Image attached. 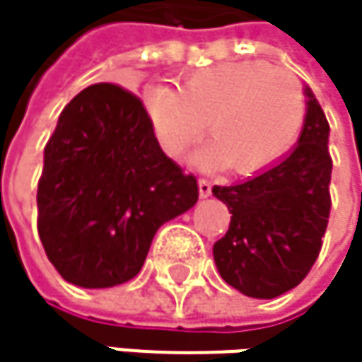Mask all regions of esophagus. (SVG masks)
<instances>
[{
  "mask_svg": "<svg viewBox=\"0 0 362 362\" xmlns=\"http://www.w3.org/2000/svg\"><path fill=\"white\" fill-rule=\"evenodd\" d=\"M209 194H211V182L201 178V180H199V197L205 199V197H209Z\"/></svg>",
  "mask_w": 362,
  "mask_h": 362,
  "instance_id": "obj_1",
  "label": "esophagus"
}]
</instances>
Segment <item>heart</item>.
<instances>
[{
    "label": "heart",
    "instance_id": "heart-1",
    "mask_svg": "<svg viewBox=\"0 0 362 362\" xmlns=\"http://www.w3.org/2000/svg\"><path fill=\"white\" fill-rule=\"evenodd\" d=\"M153 129L172 157L203 134L214 142L190 155L201 170L226 165L257 172L281 159L298 140L306 119L300 81L266 62H222L190 73L178 88L153 83L142 94Z\"/></svg>",
    "mask_w": 362,
    "mask_h": 362
}]
</instances>
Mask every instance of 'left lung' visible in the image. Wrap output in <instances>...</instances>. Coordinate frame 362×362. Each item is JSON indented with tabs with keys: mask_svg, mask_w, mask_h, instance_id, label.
Instances as JSON below:
<instances>
[{
	"mask_svg": "<svg viewBox=\"0 0 362 362\" xmlns=\"http://www.w3.org/2000/svg\"><path fill=\"white\" fill-rule=\"evenodd\" d=\"M298 144L270 168L230 186H214L233 214L214 243L220 276L257 300H272L304 281L317 262L331 199L329 123L310 88Z\"/></svg>",
	"mask_w": 362,
	"mask_h": 362,
	"instance_id": "1",
	"label": "left lung"
}]
</instances>
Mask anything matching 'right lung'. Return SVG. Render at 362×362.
<instances>
[{"label": "right lung", "mask_w": 362, "mask_h": 362, "mask_svg": "<svg viewBox=\"0 0 362 362\" xmlns=\"http://www.w3.org/2000/svg\"><path fill=\"white\" fill-rule=\"evenodd\" d=\"M199 199L161 151L142 103L112 83L79 92L43 151L37 230L58 274L107 289L134 279L165 222Z\"/></svg>", "instance_id": "obj_1"}]
</instances>
